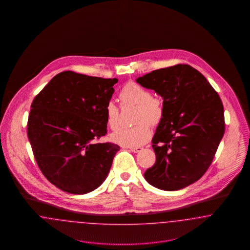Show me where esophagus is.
<instances>
[{
    "mask_svg": "<svg viewBox=\"0 0 250 250\" xmlns=\"http://www.w3.org/2000/svg\"><path fill=\"white\" fill-rule=\"evenodd\" d=\"M143 147H129V150L133 153H139L143 150Z\"/></svg>",
    "mask_w": 250,
    "mask_h": 250,
    "instance_id": "obj_1",
    "label": "esophagus"
}]
</instances>
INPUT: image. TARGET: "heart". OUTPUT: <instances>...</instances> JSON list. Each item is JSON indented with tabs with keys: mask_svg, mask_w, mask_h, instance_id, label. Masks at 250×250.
I'll return each instance as SVG.
<instances>
[{
	"mask_svg": "<svg viewBox=\"0 0 250 250\" xmlns=\"http://www.w3.org/2000/svg\"><path fill=\"white\" fill-rule=\"evenodd\" d=\"M119 97L123 105L138 106L136 123L139 125L129 128H120L111 134L110 140L126 147H137L146 143L151 137L150 125H155L163 117V107L159 99L152 97L151 93L143 86L135 83L125 84L120 91ZM106 122L109 128L115 129L118 125L119 108L112 102L105 107Z\"/></svg>",
	"mask_w": 250,
	"mask_h": 250,
	"instance_id": "1",
	"label": "heart"
}]
</instances>
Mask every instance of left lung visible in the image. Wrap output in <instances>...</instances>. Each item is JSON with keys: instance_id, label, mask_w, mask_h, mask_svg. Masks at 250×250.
Instances as JSON below:
<instances>
[{"instance_id": "8db88e82", "label": "left lung", "mask_w": 250, "mask_h": 250, "mask_svg": "<svg viewBox=\"0 0 250 250\" xmlns=\"http://www.w3.org/2000/svg\"><path fill=\"white\" fill-rule=\"evenodd\" d=\"M136 82L163 98V117L152 140L156 160L144 177L159 189H182L201 178L214 159L225 132L222 101L188 64L157 69Z\"/></svg>"}]
</instances>
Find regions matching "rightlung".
I'll return each instance as SVG.
<instances>
[{
	"label": "right lung",
	"instance_id": "add662e5",
	"mask_svg": "<svg viewBox=\"0 0 250 250\" xmlns=\"http://www.w3.org/2000/svg\"><path fill=\"white\" fill-rule=\"evenodd\" d=\"M117 83L63 71L35 97L28 138L40 170L60 189L86 194L107 177L120 147L92 142L107 134L105 107Z\"/></svg>",
	"mask_w": 250,
	"mask_h": 250
}]
</instances>
